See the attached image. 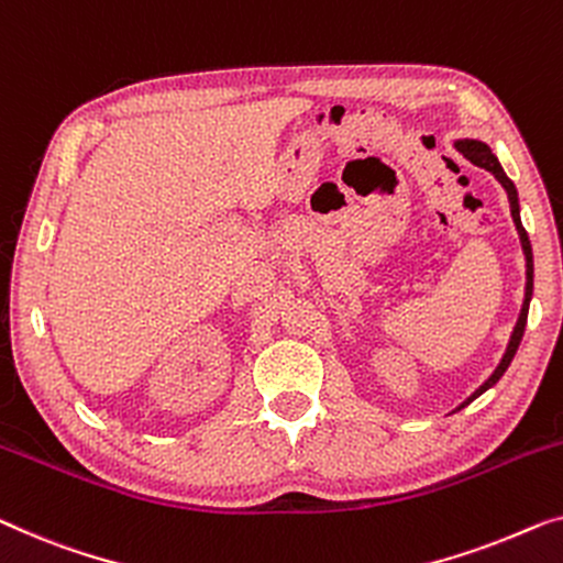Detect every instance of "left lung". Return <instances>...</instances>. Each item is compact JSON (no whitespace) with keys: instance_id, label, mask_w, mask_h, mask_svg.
I'll return each instance as SVG.
<instances>
[{"instance_id":"8db88e82","label":"left lung","mask_w":563,"mask_h":563,"mask_svg":"<svg viewBox=\"0 0 563 563\" xmlns=\"http://www.w3.org/2000/svg\"><path fill=\"white\" fill-rule=\"evenodd\" d=\"M462 152H464V157H467L472 165H477V167H485L487 173H493L495 175V180H498L503 187H505V192H508V200H510V216H512V223H516V228H518V235H520V243H523V254H526V299H523V309H520V317H518V324H516V330H512V338H510V342H508V350H505V355H503V361H500V365L498 368H495V373L490 378H487L483 386H479L475 394H472V398H477L479 394H483V390H487L490 386H495V383L500 380V376L505 371H508V365H510V361H512V355H516V350H518V345H520V340H523V330H526V320H528V301H531V295H533V254H531V241H528V233H526V228H523V223H520V213H518V192H516V185H512L510 180H508V175L503 173V167H500V162L495 159V154L487 150L485 144H479V142H464V146H462ZM472 398H467V401H464L462 406H467ZM460 406V409H462Z\"/></svg>"}]
</instances>
